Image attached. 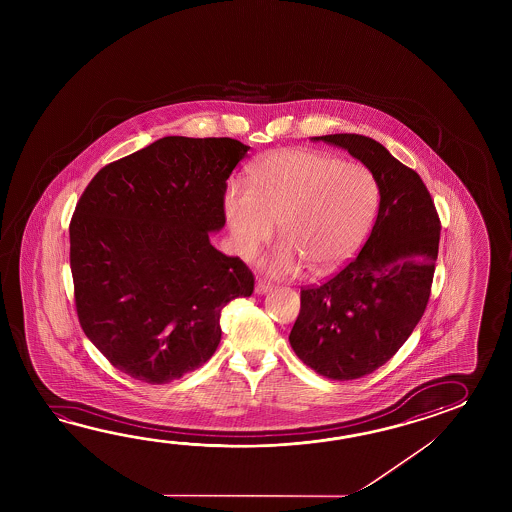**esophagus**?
Returning <instances> with one entry per match:
<instances>
[{"instance_id":"34e87169","label":"esophagus","mask_w":512,"mask_h":512,"mask_svg":"<svg viewBox=\"0 0 512 512\" xmlns=\"http://www.w3.org/2000/svg\"><path fill=\"white\" fill-rule=\"evenodd\" d=\"M271 291V283L263 282V280H258V282H256V285H254V293L256 294H267L271 293Z\"/></svg>"}]
</instances>
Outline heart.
Here are the masks:
<instances>
[{
	"label": "heart",
	"mask_w": 512,
	"mask_h": 512,
	"mask_svg": "<svg viewBox=\"0 0 512 512\" xmlns=\"http://www.w3.org/2000/svg\"><path fill=\"white\" fill-rule=\"evenodd\" d=\"M379 201V185L364 164L287 148L252 164L249 186L230 183L223 210L241 258L251 260L278 225L285 243L274 252L269 271L293 274L305 263L309 271L327 274L362 247Z\"/></svg>",
	"instance_id": "1"
}]
</instances>
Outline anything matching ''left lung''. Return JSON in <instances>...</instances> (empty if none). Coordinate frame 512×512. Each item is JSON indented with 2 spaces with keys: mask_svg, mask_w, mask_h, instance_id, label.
Returning <instances> with one entry per match:
<instances>
[{
  "mask_svg": "<svg viewBox=\"0 0 512 512\" xmlns=\"http://www.w3.org/2000/svg\"><path fill=\"white\" fill-rule=\"evenodd\" d=\"M348 150L379 185V212L359 256L331 280L302 289L289 342L331 381H353L386 364L425 313L441 223L425 183L381 142L355 133L313 137Z\"/></svg>",
  "mask_w": 512,
  "mask_h": 512,
  "instance_id": "1",
  "label": "left lung"
}]
</instances>
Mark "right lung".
<instances>
[{
  "label": "right lung",
  "instance_id": "obj_1",
  "mask_svg": "<svg viewBox=\"0 0 512 512\" xmlns=\"http://www.w3.org/2000/svg\"><path fill=\"white\" fill-rule=\"evenodd\" d=\"M249 150L229 137H163L104 166L78 201V320L137 381L166 384L203 366L221 340V309L252 294L247 265L210 243L225 227L227 179Z\"/></svg>",
  "mask_w": 512,
  "mask_h": 512
}]
</instances>
